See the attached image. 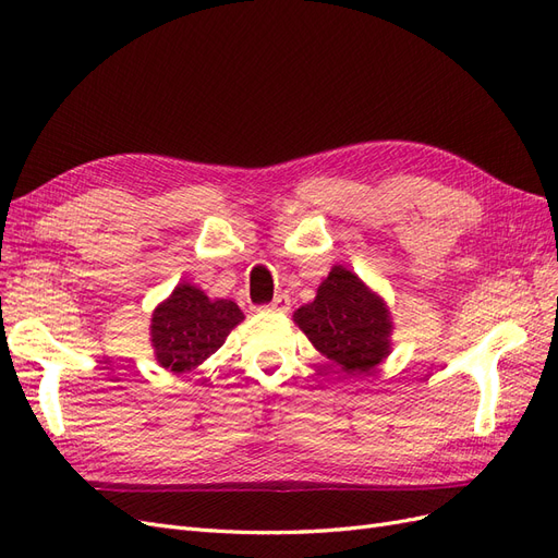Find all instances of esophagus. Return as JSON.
Segmentation results:
<instances>
[{
  "label": "esophagus",
  "mask_w": 558,
  "mask_h": 558,
  "mask_svg": "<svg viewBox=\"0 0 558 558\" xmlns=\"http://www.w3.org/2000/svg\"><path fill=\"white\" fill-rule=\"evenodd\" d=\"M263 312H289L291 310V300L289 295H277L269 305H263L260 307Z\"/></svg>",
  "instance_id": "1"
}]
</instances>
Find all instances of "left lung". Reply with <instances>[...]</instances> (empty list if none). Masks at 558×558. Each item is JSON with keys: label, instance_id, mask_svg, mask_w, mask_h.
I'll list each match as a JSON object with an SVG mask.
<instances>
[{"label": "left lung", "instance_id": "obj_1", "mask_svg": "<svg viewBox=\"0 0 558 558\" xmlns=\"http://www.w3.org/2000/svg\"><path fill=\"white\" fill-rule=\"evenodd\" d=\"M300 330L347 375H363L391 353L393 320L386 302L351 269L335 265L314 302L293 314Z\"/></svg>", "mask_w": 558, "mask_h": 558}]
</instances>
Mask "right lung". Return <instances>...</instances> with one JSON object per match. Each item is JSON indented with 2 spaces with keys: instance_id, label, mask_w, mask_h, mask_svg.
<instances>
[{
  "instance_id": "right-lung-1",
  "label": "right lung",
  "mask_w": 558,
  "mask_h": 558,
  "mask_svg": "<svg viewBox=\"0 0 558 558\" xmlns=\"http://www.w3.org/2000/svg\"><path fill=\"white\" fill-rule=\"evenodd\" d=\"M244 320L238 302L209 300L191 283H179L150 318L156 361L181 375L205 363L223 347L230 330Z\"/></svg>"
}]
</instances>
